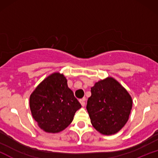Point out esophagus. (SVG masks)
I'll list each match as a JSON object with an SVG mask.
<instances>
[{"label":"esophagus","instance_id":"1","mask_svg":"<svg viewBox=\"0 0 158 158\" xmlns=\"http://www.w3.org/2000/svg\"><path fill=\"white\" fill-rule=\"evenodd\" d=\"M85 100H86V99H85V97L82 98V99H79V102H80L81 106H85Z\"/></svg>","mask_w":158,"mask_h":158}]
</instances>
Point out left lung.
<instances>
[{
	"mask_svg": "<svg viewBox=\"0 0 158 158\" xmlns=\"http://www.w3.org/2000/svg\"><path fill=\"white\" fill-rule=\"evenodd\" d=\"M90 91L86 108L91 124L102 135L118 132L126 125L131 113V96L111 77L98 81Z\"/></svg>",
	"mask_w": 158,
	"mask_h": 158,
	"instance_id": "1",
	"label": "left lung"
}]
</instances>
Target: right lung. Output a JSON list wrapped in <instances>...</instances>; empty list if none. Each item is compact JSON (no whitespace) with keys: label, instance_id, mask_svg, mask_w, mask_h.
Wrapping results in <instances>:
<instances>
[{"label":"right lung","instance_id":"obj_1","mask_svg":"<svg viewBox=\"0 0 158 158\" xmlns=\"http://www.w3.org/2000/svg\"><path fill=\"white\" fill-rule=\"evenodd\" d=\"M32 115L41 129L57 133L71 123L81 106L68 88L62 74L49 76L32 92L30 98Z\"/></svg>","mask_w":158,"mask_h":158}]
</instances>
